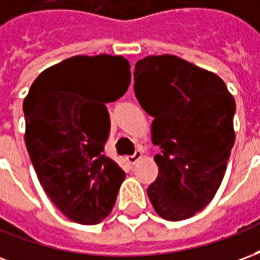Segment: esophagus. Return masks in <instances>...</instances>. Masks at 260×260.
Listing matches in <instances>:
<instances>
[{
	"mask_svg": "<svg viewBox=\"0 0 260 260\" xmlns=\"http://www.w3.org/2000/svg\"><path fill=\"white\" fill-rule=\"evenodd\" d=\"M141 157H142V152H141V150H136L134 154L128 156V157H126V160H128V163H129V164H135L136 161H138V160H139Z\"/></svg>",
	"mask_w": 260,
	"mask_h": 260,
	"instance_id": "34e87169",
	"label": "esophagus"
}]
</instances>
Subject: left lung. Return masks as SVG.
I'll return each mask as SVG.
<instances>
[{
  "label": "left lung",
  "mask_w": 260,
  "mask_h": 260,
  "mask_svg": "<svg viewBox=\"0 0 260 260\" xmlns=\"http://www.w3.org/2000/svg\"><path fill=\"white\" fill-rule=\"evenodd\" d=\"M138 102L152 115L158 175L147 188L154 210L170 221L201 212L223 181L234 146L235 100L216 74L175 55L139 59Z\"/></svg>",
  "instance_id": "1"
}]
</instances>
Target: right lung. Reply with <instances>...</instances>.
I'll use <instances>...</instances> for the list:
<instances>
[{"mask_svg":"<svg viewBox=\"0 0 260 260\" xmlns=\"http://www.w3.org/2000/svg\"><path fill=\"white\" fill-rule=\"evenodd\" d=\"M129 83L122 57L78 55L43 71L23 102L25 143L37 178L75 223L99 224L115 203L125 173L104 154L111 126L104 103L124 96ZM94 92L105 102L89 109Z\"/></svg>","mask_w":260,"mask_h":260,"instance_id":"1","label":"right lung"}]
</instances>
